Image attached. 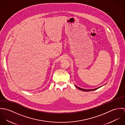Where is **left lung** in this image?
<instances>
[{
    "mask_svg": "<svg viewBox=\"0 0 125 125\" xmlns=\"http://www.w3.org/2000/svg\"><path fill=\"white\" fill-rule=\"evenodd\" d=\"M75 85V86L78 89H79V90H82V91H93V90H96V89H99V88H101V87H103V86H101V87H98V88H96V89H82V88H79V87H77L76 85Z\"/></svg>",
    "mask_w": 125,
    "mask_h": 125,
    "instance_id": "1",
    "label": "left lung"
}]
</instances>
